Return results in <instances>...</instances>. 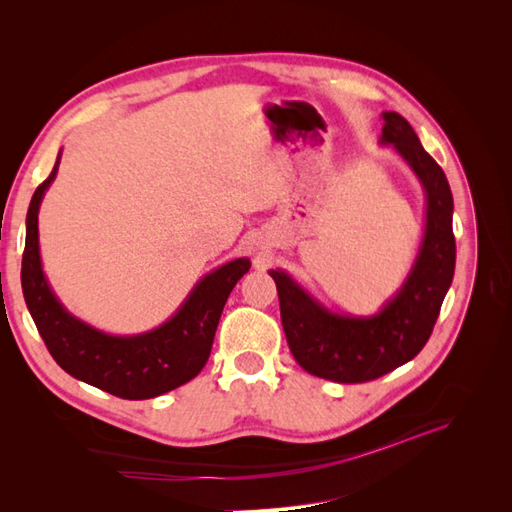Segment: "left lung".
Masks as SVG:
<instances>
[{"mask_svg":"<svg viewBox=\"0 0 512 512\" xmlns=\"http://www.w3.org/2000/svg\"><path fill=\"white\" fill-rule=\"evenodd\" d=\"M380 145H391L425 190V232L408 277L378 314H337L282 269H271L280 294L286 342L307 374L356 384L412 361L438 320L455 275L453 194L444 170L399 113H382Z\"/></svg>","mask_w":512,"mask_h":512,"instance_id":"left-lung-1","label":"left lung"}]
</instances>
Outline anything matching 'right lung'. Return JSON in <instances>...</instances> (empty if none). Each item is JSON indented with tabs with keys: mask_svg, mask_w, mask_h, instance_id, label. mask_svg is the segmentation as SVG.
Returning a JSON list of instances; mask_svg holds the SVG:
<instances>
[{
	"mask_svg": "<svg viewBox=\"0 0 512 512\" xmlns=\"http://www.w3.org/2000/svg\"><path fill=\"white\" fill-rule=\"evenodd\" d=\"M59 160L61 151L29 203L21 267L23 297L46 348L72 378L121 399H151L190 382L209 359L228 294L250 271V258H235L207 273L177 312L147 333L111 335L91 327L61 305L42 271L38 211Z\"/></svg>",
	"mask_w": 512,
	"mask_h": 512,
	"instance_id": "right-lung-1",
	"label": "right lung"
}]
</instances>
